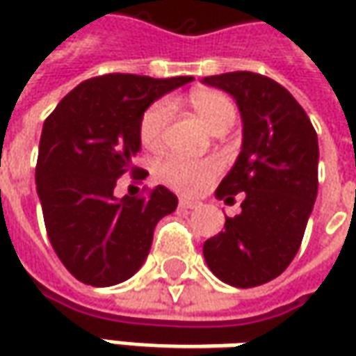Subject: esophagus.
Instances as JSON below:
<instances>
[{
	"label": "esophagus",
	"instance_id": "obj_1",
	"mask_svg": "<svg viewBox=\"0 0 356 356\" xmlns=\"http://www.w3.org/2000/svg\"><path fill=\"white\" fill-rule=\"evenodd\" d=\"M180 208H184V210H196L200 204L196 202V200H190V198H180Z\"/></svg>",
	"mask_w": 356,
	"mask_h": 356
}]
</instances>
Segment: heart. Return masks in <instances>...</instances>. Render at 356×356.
Returning <instances> with one entry per match:
<instances>
[{
	"instance_id": "1",
	"label": "heart",
	"mask_w": 356,
	"mask_h": 356,
	"mask_svg": "<svg viewBox=\"0 0 356 356\" xmlns=\"http://www.w3.org/2000/svg\"><path fill=\"white\" fill-rule=\"evenodd\" d=\"M188 103L194 108L204 124L210 130L227 129L236 118V106L224 92L212 89L192 90ZM170 120V104L156 101L144 111L138 124V138L146 150H158L162 146L164 129ZM220 166L216 160H190L170 156L158 166V176L166 186L178 192H198L218 174Z\"/></svg>"
}]
</instances>
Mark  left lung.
Segmentation results:
<instances>
[{
    "label": "left lung",
    "instance_id": "left-lung-1",
    "mask_svg": "<svg viewBox=\"0 0 356 356\" xmlns=\"http://www.w3.org/2000/svg\"><path fill=\"white\" fill-rule=\"evenodd\" d=\"M202 83L232 95L243 124L241 152L216 198L245 194L241 213L226 218V229L206 239L204 259L227 285H264L291 264L313 212L317 132L293 95L269 76L236 71Z\"/></svg>",
    "mask_w": 356,
    "mask_h": 356
}]
</instances>
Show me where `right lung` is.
I'll list each match as a JSON object with an SVG mask.
<instances>
[{
  "label": "right lung",
  "mask_w": 356,
  "mask_h": 356,
  "mask_svg": "<svg viewBox=\"0 0 356 356\" xmlns=\"http://www.w3.org/2000/svg\"><path fill=\"white\" fill-rule=\"evenodd\" d=\"M192 76H95L71 90L43 122L35 184L47 236L79 281L108 287L132 277L152 245L154 227L178 198L156 186L146 198L115 196L124 172L138 170L144 111ZM148 172L134 174V180Z\"/></svg>",
  "instance_id": "right-lung-1"
}]
</instances>
